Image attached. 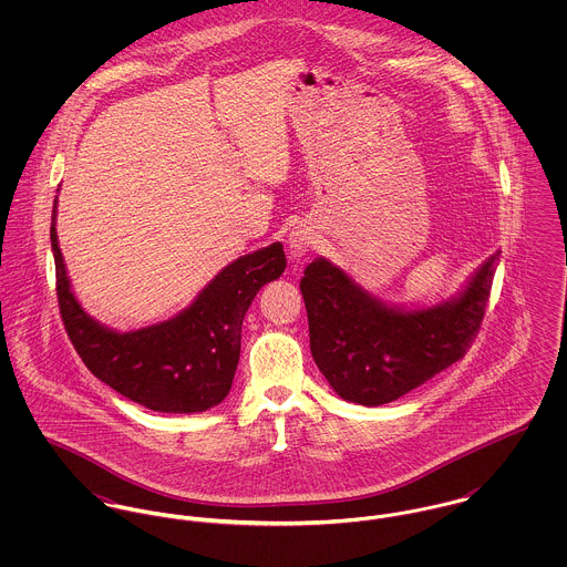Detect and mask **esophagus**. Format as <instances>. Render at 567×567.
I'll return each mask as SVG.
<instances>
[{
    "label": "esophagus",
    "mask_w": 567,
    "mask_h": 567,
    "mask_svg": "<svg viewBox=\"0 0 567 567\" xmlns=\"http://www.w3.org/2000/svg\"><path fill=\"white\" fill-rule=\"evenodd\" d=\"M312 234L308 231V229H303V227H297V229H292L290 231V238H288V248H290V252L295 255V257H301V255H306V250H310L312 248Z\"/></svg>",
    "instance_id": "34e87169"
}]
</instances>
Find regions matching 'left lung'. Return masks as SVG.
Wrapping results in <instances>:
<instances>
[{
    "mask_svg": "<svg viewBox=\"0 0 567 567\" xmlns=\"http://www.w3.org/2000/svg\"><path fill=\"white\" fill-rule=\"evenodd\" d=\"M497 257L456 299L410 312L384 306L338 266L315 259L301 292L310 349L329 386L353 404H389L458 362L485 319Z\"/></svg>",
    "mask_w": 567,
    "mask_h": 567,
    "instance_id": "obj_1",
    "label": "left lung"
}]
</instances>
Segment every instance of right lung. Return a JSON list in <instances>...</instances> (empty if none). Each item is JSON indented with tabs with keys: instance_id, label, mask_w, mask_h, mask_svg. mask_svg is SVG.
Wrapping results in <instances>:
<instances>
[{
	"instance_id": "1",
	"label": "right lung",
	"mask_w": 567,
	"mask_h": 567,
	"mask_svg": "<svg viewBox=\"0 0 567 567\" xmlns=\"http://www.w3.org/2000/svg\"><path fill=\"white\" fill-rule=\"evenodd\" d=\"M54 225L56 200L50 227L56 297L86 369L120 395L157 412L187 414L220 404L238 369L244 315L259 288L286 270L284 246L275 243L238 257L178 317L120 333L93 321L76 301Z\"/></svg>"
}]
</instances>
